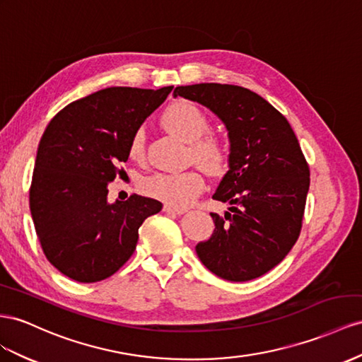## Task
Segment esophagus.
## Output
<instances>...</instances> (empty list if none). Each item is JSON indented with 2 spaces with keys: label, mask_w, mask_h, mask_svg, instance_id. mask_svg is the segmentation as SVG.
<instances>
[{
  "label": "esophagus",
  "mask_w": 362,
  "mask_h": 362,
  "mask_svg": "<svg viewBox=\"0 0 362 362\" xmlns=\"http://www.w3.org/2000/svg\"><path fill=\"white\" fill-rule=\"evenodd\" d=\"M163 211L164 213H173V214H182V213H185L187 210L180 209V207H173V205H170V204H164Z\"/></svg>",
  "instance_id": "obj_1"
}]
</instances>
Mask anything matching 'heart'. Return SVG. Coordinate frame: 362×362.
Instances as JSON below:
<instances>
[{"label":"heart","mask_w":362,"mask_h":362,"mask_svg":"<svg viewBox=\"0 0 362 362\" xmlns=\"http://www.w3.org/2000/svg\"><path fill=\"white\" fill-rule=\"evenodd\" d=\"M163 123L178 139L192 143V157L201 168L211 175H221L228 165V149L213 136H205L210 131V120L197 103L190 100L173 102L163 114ZM146 134L136 129L129 143L132 160H141L144 155ZM143 192L151 198L160 199L173 207H185L204 190L201 175L187 172H158L146 178Z\"/></svg>","instance_id":"obj_1"}]
</instances>
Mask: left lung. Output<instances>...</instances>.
<instances>
[{"label":"left lung","mask_w":362,"mask_h":362,"mask_svg":"<svg viewBox=\"0 0 362 362\" xmlns=\"http://www.w3.org/2000/svg\"><path fill=\"white\" fill-rule=\"evenodd\" d=\"M175 97L198 102L226 124L228 172L213 199L211 238L197 245L205 268L230 281H248L286 257L300 236L309 165L291 124L274 106L247 88L222 83L177 86Z\"/></svg>","instance_id":"left-lung-1"}]
</instances>
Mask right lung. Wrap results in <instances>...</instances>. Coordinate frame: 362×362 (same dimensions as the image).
Here are the masks:
<instances>
[{"label": "right lung", "mask_w": 362, "mask_h": 362, "mask_svg": "<svg viewBox=\"0 0 362 362\" xmlns=\"http://www.w3.org/2000/svg\"><path fill=\"white\" fill-rule=\"evenodd\" d=\"M173 86H111L66 105L45 128L30 185V211L45 257L81 283L111 277L134 254L157 199L108 202V184L129 157L134 132Z\"/></svg>", "instance_id": "add662e5"}]
</instances>
